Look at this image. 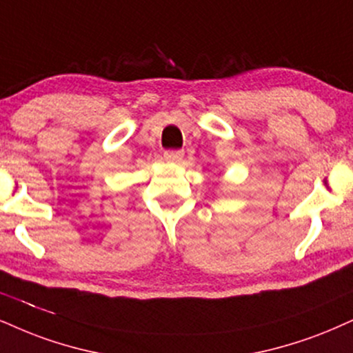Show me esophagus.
I'll return each mask as SVG.
<instances>
[{"label":"esophagus","mask_w":353,"mask_h":353,"mask_svg":"<svg viewBox=\"0 0 353 353\" xmlns=\"http://www.w3.org/2000/svg\"><path fill=\"white\" fill-rule=\"evenodd\" d=\"M165 160H168V162H180L181 159H183V150H178V149H170L163 154Z\"/></svg>","instance_id":"1"}]
</instances>
